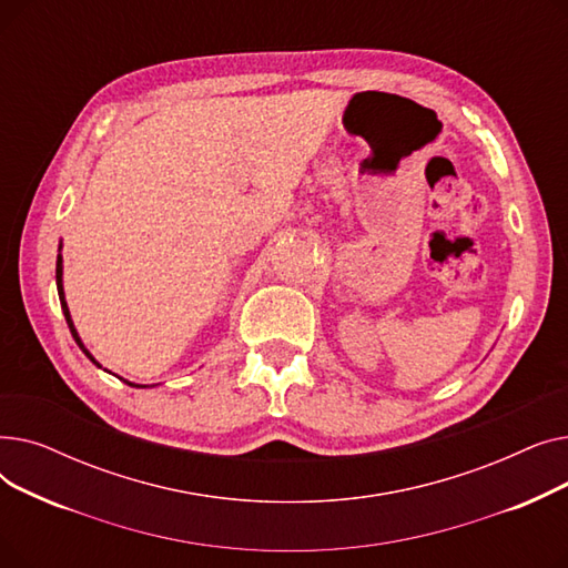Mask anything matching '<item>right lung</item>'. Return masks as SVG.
<instances>
[{"instance_id":"add662e5","label":"right lung","mask_w":568,"mask_h":568,"mask_svg":"<svg viewBox=\"0 0 568 568\" xmlns=\"http://www.w3.org/2000/svg\"><path fill=\"white\" fill-rule=\"evenodd\" d=\"M57 292H59V302H62V311H64V317H67V324H69V329H71V334H73V338H75V343L80 345V349L89 356V362H94L97 364V359L92 354H89L87 349H84V345H82V341L78 338V332H75V326H73V320H71V313H69V306H67V300H64V287H62V255H57ZM99 366V364H97ZM101 368V366H99ZM126 382V379H124ZM126 384H131V382H126ZM131 386H135V384H131Z\"/></svg>"}]
</instances>
